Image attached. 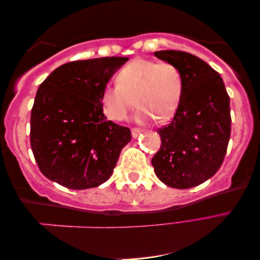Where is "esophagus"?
<instances>
[{
	"label": "esophagus",
	"instance_id": "1",
	"mask_svg": "<svg viewBox=\"0 0 260 260\" xmlns=\"http://www.w3.org/2000/svg\"><path fill=\"white\" fill-rule=\"evenodd\" d=\"M140 133H142V130L138 129V127H133V129H131V135H133L134 138L138 137Z\"/></svg>",
	"mask_w": 260,
	"mask_h": 260
}]
</instances>
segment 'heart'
<instances>
[{"label": "heart", "mask_w": 260, "mask_h": 260, "mask_svg": "<svg viewBox=\"0 0 260 260\" xmlns=\"http://www.w3.org/2000/svg\"><path fill=\"white\" fill-rule=\"evenodd\" d=\"M116 84L102 88L100 102L106 116L122 121L134 108L139 109L136 120L145 122L169 120L180 106L184 92V77L172 62L136 58L118 71Z\"/></svg>", "instance_id": "obj_1"}]
</instances>
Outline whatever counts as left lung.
Wrapping results in <instances>:
<instances>
[{
    "label": "left lung",
    "mask_w": 260,
    "mask_h": 260,
    "mask_svg": "<svg viewBox=\"0 0 260 260\" xmlns=\"http://www.w3.org/2000/svg\"><path fill=\"white\" fill-rule=\"evenodd\" d=\"M154 55L180 68L184 92L168 125L160 127V150L152 159L155 175L166 185L189 189L218 172L231 138V107L223 80L213 68L181 50Z\"/></svg>",
    "instance_id": "left-lung-1"
}]
</instances>
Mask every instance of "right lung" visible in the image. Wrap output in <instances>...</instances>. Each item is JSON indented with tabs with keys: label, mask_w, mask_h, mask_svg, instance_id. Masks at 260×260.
Instances as JSON below:
<instances>
[{
	"label": "right lung",
	"mask_w": 260,
	"mask_h": 260,
	"mask_svg": "<svg viewBox=\"0 0 260 260\" xmlns=\"http://www.w3.org/2000/svg\"><path fill=\"white\" fill-rule=\"evenodd\" d=\"M127 59L69 62L40 84L29 139L38 167L48 180L72 190L95 188L108 181L131 133L107 121L100 95Z\"/></svg>",
	"instance_id": "obj_1"
}]
</instances>
